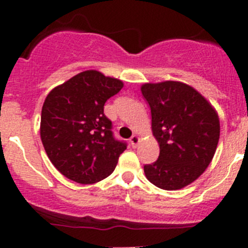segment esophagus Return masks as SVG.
Instances as JSON below:
<instances>
[{"mask_svg": "<svg viewBox=\"0 0 248 248\" xmlns=\"http://www.w3.org/2000/svg\"><path fill=\"white\" fill-rule=\"evenodd\" d=\"M129 142H131L132 147H137V145L139 144V137L138 136H132L129 138Z\"/></svg>", "mask_w": 248, "mask_h": 248, "instance_id": "34e87169", "label": "esophagus"}]
</instances>
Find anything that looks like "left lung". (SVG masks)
Masks as SVG:
<instances>
[{
	"instance_id": "1",
	"label": "left lung",
	"mask_w": 248,
	"mask_h": 248,
	"mask_svg": "<svg viewBox=\"0 0 248 248\" xmlns=\"http://www.w3.org/2000/svg\"><path fill=\"white\" fill-rule=\"evenodd\" d=\"M159 156L145 164L147 180L167 191L192 184L205 171L219 139L218 115L198 91L184 82L144 84Z\"/></svg>"
}]
</instances>
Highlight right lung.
Returning a JSON list of instances; mask_svg holds the SVG:
<instances>
[{"label": "right lung", "instance_id": "add662e5", "mask_svg": "<svg viewBox=\"0 0 248 248\" xmlns=\"http://www.w3.org/2000/svg\"><path fill=\"white\" fill-rule=\"evenodd\" d=\"M124 87L121 80L85 71L55 87L42 108L41 138L62 175L82 185L108 177L127 142L115 139L104 104Z\"/></svg>", "mask_w": 248, "mask_h": 248}]
</instances>
